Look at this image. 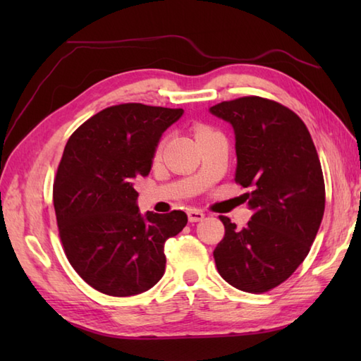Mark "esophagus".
Returning a JSON list of instances; mask_svg holds the SVG:
<instances>
[{"mask_svg":"<svg viewBox=\"0 0 361 361\" xmlns=\"http://www.w3.org/2000/svg\"><path fill=\"white\" fill-rule=\"evenodd\" d=\"M188 217L190 224H194V221H202L204 219V212L200 209H188Z\"/></svg>","mask_w":361,"mask_h":361,"instance_id":"34e87169","label":"esophagus"}]
</instances>
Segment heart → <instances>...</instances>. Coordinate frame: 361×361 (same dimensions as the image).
I'll return each mask as SVG.
<instances>
[{
  "label": "heart",
  "instance_id": "heart-1",
  "mask_svg": "<svg viewBox=\"0 0 361 361\" xmlns=\"http://www.w3.org/2000/svg\"><path fill=\"white\" fill-rule=\"evenodd\" d=\"M206 130H209V128H206V127H202V128H198V130H197V133H198V132H206ZM159 152H161V144L158 145V149H157V155H158V153H159Z\"/></svg>",
  "mask_w": 361,
  "mask_h": 361
}]
</instances>
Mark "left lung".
<instances>
[{
    "label": "left lung",
    "mask_w": 361,
    "mask_h": 361,
    "mask_svg": "<svg viewBox=\"0 0 361 361\" xmlns=\"http://www.w3.org/2000/svg\"><path fill=\"white\" fill-rule=\"evenodd\" d=\"M235 133V183L255 211L237 228L225 216L214 250L217 270L233 287L265 293L287 281L307 257L324 216L323 169L307 127L296 113L259 96L209 109Z\"/></svg>",
    "instance_id": "8db88e82"
}]
</instances>
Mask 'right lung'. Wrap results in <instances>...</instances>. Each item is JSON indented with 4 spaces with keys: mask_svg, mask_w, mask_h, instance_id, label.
Instances as JSON below:
<instances>
[{
    "mask_svg": "<svg viewBox=\"0 0 361 361\" xmlns=\"http://www.w3.org/2000/svg\"><path fill=\"white\" fill-rule=\"evenodd\" d=\"M183 109L121 104L99 111L68 140L54 180L59 235L88 286L110 296L152 288L166 268L164 243L188 224L183 211L147 212L133 185L147 176L161 135Z\"/></svg>",
    "mask_w": 361,
    "mask_h": 361,
    "instance_id": "obj_1",
    "label": "right lung"
}]
</instances>
